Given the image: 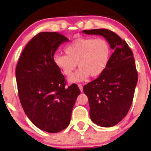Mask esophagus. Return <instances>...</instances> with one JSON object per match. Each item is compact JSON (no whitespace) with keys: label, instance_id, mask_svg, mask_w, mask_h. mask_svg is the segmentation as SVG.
<instances>
[{"label":"esophagus","instance_id":"obj_1","mask_svg":"<svg viewBox=\"0 0 151 151\" xmlns=\"http://www.w3.org/2000/svg\"><path fill=\"white\" fill-rule=\"evenodd\" d=\"M78 87H79L80 91L83 92V86H82L81 84H78Z\"/></svg>","mask_w":151,"mask_h":151}]
</instances>
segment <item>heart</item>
<instances>
[{
    "label": "heart",
    "instance_id": "b5f03b06",
    "mask_svg": "<svg viewBox=\"0 0 151 151\" xmlns=\"http://www.w3.org/2000/svg\"><path fill=\"white\" fill-rule=\"evenodd\" d=\"M66 55L54 57V63L62 74L70 77L78 64L79 68L68 81L77 83L85 81L90 75L96 77L103 73L110 59L109 44L98 38H78L65 48Z\"/></svg>",
    "mask_w": 151,
    "mask_h": 151
}]
</instances>
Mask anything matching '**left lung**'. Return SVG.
<instances>
[{
	"mask_svg": "<svg viewBox=\"0 0 151 151\" xmlns=\"http://www.w3.org/2000/svg\"><path fill=\"white\" fill-rule=\"evenodd\" d=\"M82 32L102 36L114 50L103 73L83 87L92 122L101 127H112L125 117L133 99L138 79L133 54L126 42L110 30Z\"/></svg>",
	"mask_w": 151,
	"mask_h": 151,
	"instance_id": "left-lung-1",
	"label": "left lung"
}]
</instances>
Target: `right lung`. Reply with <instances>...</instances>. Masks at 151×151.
Returning a JSON list of instances; mask_svg holds the SVG:
<instances>
[{"instance_id": "add662e5", "label": "right lung", "mask_w": 151, "mask_h": 151, "mask_svg": "<svg viewBox=\"0 0 151 151\" xmlns=\"http://www.w3.org/2000/svg\"><path fill=\"white\" fill-rule=\"evenodd\" d=\"M69 41L58 32H41L28 42L16 69L20 101L26 115L39 129L58 132L70 124L80 94L77 85L65 87L64 76L54 63V55Z\"/></svg>"}]
</instances>
